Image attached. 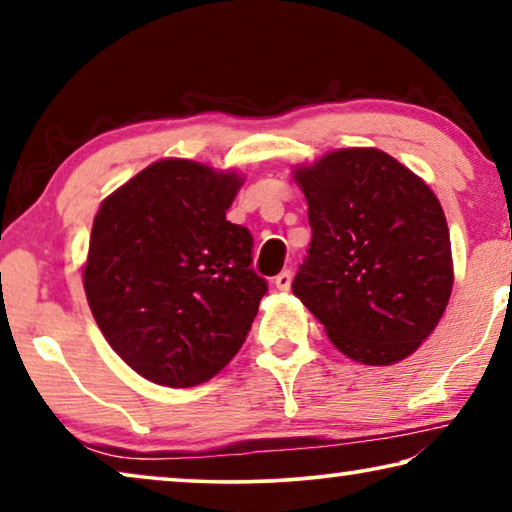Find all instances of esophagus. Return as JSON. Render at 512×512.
I'll list each match as a JSON object with an SVG mask.
<instances>
[{"label": "esophagus", "mask_w": 512, "mask_h": 512, "mask_svg": "<svg viewBox=\"0 0 512 512\" xmlns=\"http://www.w3.org/2000/svg\"><path fill=\"white\" fill-rule=\"evenodd\" d=\"M291 280H293L291 271H282L280 275L275 277V287L280 289V291H289L291 289Z\"/></svg>", "instance_id": "1"}]
</instances>
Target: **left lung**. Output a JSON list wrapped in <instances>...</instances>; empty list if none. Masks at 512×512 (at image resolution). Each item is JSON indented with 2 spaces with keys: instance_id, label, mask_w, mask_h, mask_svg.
<instances>
[{
  "instance_id": "left-lung-1",
  "label": "left lung",
  "mask_w": 512,
  "mask_h": 512,
  "mask_svg": "<svg viewBox=\"0 0 512 512\" xmlns=\"http://www.w3.org/2000/svg\"><path fill=\"white\" fill-rule=\"evenodd\" d=\"M311 244L293 293L345 357L393 366L420 348L454 287L436 194L379 149H339L293 169Z\"/></svg>"
}]
</instances>
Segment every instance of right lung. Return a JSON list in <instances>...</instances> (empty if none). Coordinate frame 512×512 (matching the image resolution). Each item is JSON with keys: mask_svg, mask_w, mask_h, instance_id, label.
Listing matches in <instances>:
<instances>
[{"mask_svg": "<svg viewBox=\"0 0 512 512\" xmlns=\"http://www.w3.org/2000/svg\"><path fill=\"white\" fill-rule=\"evenodd\" d=\"M244 178L164 158L103 198L83 287L101 334L137 375L189 388L228 366L266 282L253 237L225 221Z\"/></svg>", "mask_w": 512, "mask_h": 512, "instance_id": "obj_1", "label": "right lung"}]
</instances>
